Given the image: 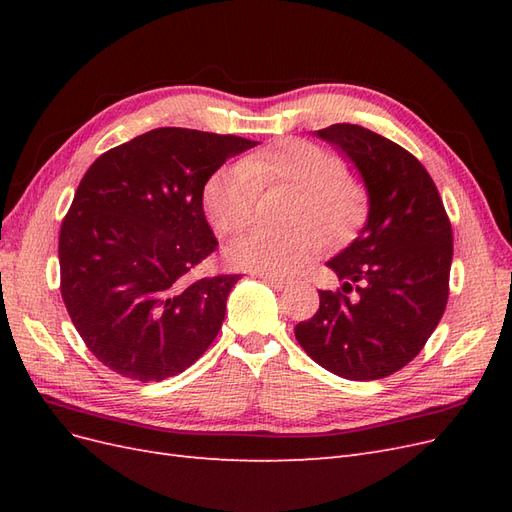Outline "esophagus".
<instances>
[{
    "instance_id": "esophagus-1",
    "label": "esophagus",
    "mask_w": 512,
    "mask_h": 512,
    "mask_svg": "<svg viewBox=\"0 0 512 512\" xmlns=\"http://www.w3.org/2000/svg\"><path fill=\"white\" fill-rule=\"evenodd\" d=\"M262 282H267L271 288H277V290H284L288 286L286 280H282V277H273V275H260Z\"/></svg>"
}]
</instances>
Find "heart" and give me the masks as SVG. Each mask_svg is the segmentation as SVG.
<instances>
[{
  "instance_id": "obj_1",
  "label": "heart",
  "mask_w": 512,
  "mask_h": 512,
  "mask_svg": "<svg viewBox=\"0 0 512 512\" xmlns=\"http://www.w3.org/2000/svg\"><path fill=\"white\" fill-rule=\"evenodd\" d=\"M271 185H288L297 194L290 222L299 224L288 230L254 228L230 241L226 258L232 267L273 277L292 275L320 250L317 227L337 241L348 237L363 218L361 183L342 173L333 153L299 138H284L207 181L203 203L211 224L224 235L243 230L254 218L258 190Z\"/></svg>"
}]
</instances>
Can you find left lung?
<instances>
[{
    "label": "left lung",
    "mask_w": 512,
    "mask_h": 512,
    "mask_svg": "<svg viewBox=\"0 0 512 512\" xmlns=\"http://www.w3.org/2000/svg\"><path fill=\"white\" fill-rule=\"evenodd\" d=\"M314 134L352 162L369 207L356 239L327 262L342 290H318V312L294 337L331 374L380 380L421 352L444 314L451 222L436 183L404 147L354 123Z\"/></svg>",
    "instance_id": "obj_1"
}]
</instances>
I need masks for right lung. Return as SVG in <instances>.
<instances>
[{"label": "right lung", "instance_id": "obj_1", "mask_svg": "<svg viewBox=\"0 0 512 512\" xmlns=\"http://www.w3.org/2000/svg\"><path fill=\"white\" fill-rule=\"evenodd\" d=\"M256 145L158 128L89 166L59 232L61 299L108 369L160 382L196 363L218 337L241 277L194 280L218 245L203 192L228 158Z\"/></svg>", "mask_w": 512, "mask_h": 512}]
</instances>
